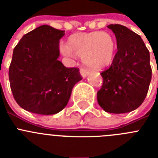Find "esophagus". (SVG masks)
<instances>
[{"label":"esophagus","mask_w":158,"mask_h":158,"mask_svg":"<svg viewBox=\"0 0 158 158\" xmlns=\"http://www.w3.org/2000/svg\"><path fill=\"white\" fill-rule=\"evenodd\" d=\"M80 73L83 77H85L89 74V70H88L86 68H85V67H81L80 69Z\"/></svg>","instance_id":"obj_1"}]
</instances>
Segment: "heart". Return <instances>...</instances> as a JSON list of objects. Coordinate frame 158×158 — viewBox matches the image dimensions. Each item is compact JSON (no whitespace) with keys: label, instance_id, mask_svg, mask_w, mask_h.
<instances>
[{"label":"heart","instance_id":"b5f03b06","mask_svg":"<svg viewBox=\"0 0 158 158\" xmlns=\"http://www.w3.org/2000/svg\"><path fill=\"white\" fill-rule=\"evenodd\" d=\"M116 43L112 35L107 32L93 31L77 33L68 40L67 46L62 47L66 56L84 58L87 65L94 69L108 66L115 58Z\"/></svg>","mask_w":158,"mask_h":158}]
</instances>
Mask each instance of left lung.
I'll return each mask as SVG.
<instances>
[{
	"mask_svg": "<svg viewBox=\"0 0 158 158\" xmlns=\"http://www.w3.org/2000/svg\"><path fill=\"white\" fill-rule=\"evenodd\" d=\"M115 35L117 52L111 65L102 71L97 101L105 111H132L143 103L152 77L150 52L140 35L125 26L110 24Z\"/></svg>",
	"mask_w": 158,
	"mask_h": 158,
	"instance_id": "obj_1",
	"label": "left lung"
}]
</instances>
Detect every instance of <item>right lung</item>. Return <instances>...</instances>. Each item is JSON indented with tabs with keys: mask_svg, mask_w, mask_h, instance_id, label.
I'll use <instances>...</instances> for the list:
<instances>
[{
	"mask_svg": "<svg viewBox=\"0 0 158 158\" xmlns=\"http://www.w3.org/2000/svg\"><path fill=\"white\" fill-rule=\"evenodd\" d=\"M65 31L42 25L22 37L12 54L8 77L12 95L22 108L40 115L62 111L72 89L82 79L77 67L58 61Z\"/></svg>",
	"mask_w": 158,
	"mask_h": 158,
	"instance_id": "add662e5",
	"label": "right lung"
}]
</instances>
